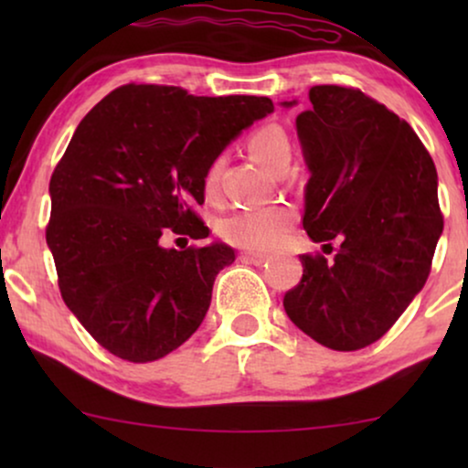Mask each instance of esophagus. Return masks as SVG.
<instances>
[{
    "label": "esophagus",
    "mask_w": 468,
    "mask_h": 468,
    "mask_svg": "<svg viewBox=\"0 0 468 468\" xmlns=\"http://www.w3.org/2000/svg\"><path fill=\"white\" fill-rule=\"evenodd\" d=\"M240 260L242 261H249V264H255V266H261L268 261V255L266 253H258V251H245L240 253Z\"/></svg>",
    "instance_id": "esophagus-1"
}]
</instances>
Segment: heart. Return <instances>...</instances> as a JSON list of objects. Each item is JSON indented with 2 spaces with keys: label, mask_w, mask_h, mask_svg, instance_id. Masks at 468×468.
<instances>
[{
  "label": "heart",
  "mask_w": 468,
  "mask_h": 468,
  "mask_svg": "<svg viewBox=\"0 0 468 468\" xmlns=\"http://www.w3.org/2000/svg\"><path fill=\"white\" fill-rule=\"evenodd\" d=\"M249 151L268 170H277L281 164L290 162L292 144L283 127L264 125L249 138ZM221 175V159H215L208 165L204 176V189L215 191ZM293 213L287 207H258L236 208L221 221L219 232L228 242L242 249L268 251L283 242L290 234Z\"/></svg>",
  "instance_id": "obj_1"
}]
</instances>
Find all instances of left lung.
Segmentation results:
<instances>
[{"mask_svg":"<svg viewBox=\"0 0 468 468\" xmlns=\"http://www.w3.org/2000/svg\"><path fill=\"white\" fill-rule=\"evenodd\" d=\"M296 117L309 170L303 226L338 240L335 261L303 255L287 317L324 347L379 341L424 287L443 232L437 168L407 121L357 89L319 85ZM298 101H281L292 108Z\"/></svg>","mask_w":468,"mask_h":468,"instance_id":"left-lung-1","label":"left lung"}]
</instances>
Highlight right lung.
<instances>
[{
  "instance_id": "obj_1",
  "label": "right lung",
  "mask_w": 468,
  "mask_h": 468,
  "mask_svg": "<svg viewBox=\"0 0 468 468\" xmlns=\"http://www.w3.org/2000/svg\"><path fill=\"white\" fill-rule=\"evenodd\" d=\"M272 111L255 95L127 85L76 127L50 176L47 245L63 303L111 354L153 362L200 328L234 249L178 251L162 240L168 229L207 239L194 207L204 202L208 165Z\"/></svg>"
}]
</instances>
